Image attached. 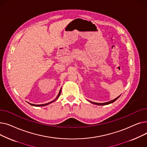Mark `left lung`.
Segmentation results:
<instances>
[{
    "mask_svg": "<svg viewBox=\"0 0 147 147\" xmlns=\"http://www.w3.org/2000/svg\"><path fill=\"white\" fill-rule=\"evenodd\" d=\"M120 96H120H119L118 97H117L116 98L114 99L113 100H111V101H110L107 102H104V103H97V102H92V101H89V102H90L92 104H94L98 105H109V104H111V103L114 102V101H116V100H117V99Z\"/></svg>",
    "mask_w": 147,
    "mask_h": 147,
    "instance_id": "1",
    "label": "left lung"
}]
</instances>
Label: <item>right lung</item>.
<instances>
[{"mask_svg":"<svg viewBox=\"0 0 147 147\" xmlns=\"http://www.w3.org/2000/svg\"><path fill=\"white\" fill-rule=\"evenodd\" d=\"M61 89H60V90H59V94H58V96L56 97V98L54 99V100H53L52 101H51V102H49V103H47V104H40V105H36V104H31V103H30V102H28L29 104H30L31 105H32V106H34V107H42V106H46V105H49V104H51V103H52V102H53L54 101H56V100L58 98V97L59 96V95H60V94H61Z\"/></svg>","mask_w":147,"mask_h":147,"instance_id":"obj_1","label":"right lung"}]
</instances>
